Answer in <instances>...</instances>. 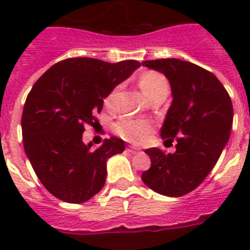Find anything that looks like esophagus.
I'll return each mask as SVG.
<instances>
[{
	"instance_id": "1",
	"label": "esophagus",
	"mask_w": 250,
	"mask_h": 250,
	"mask_svg": "<svg viewBox=\"0 0 250 250\" xmlns=\"http://www.w3.org/2000/svg\"><path fill=\"white\" fill-rule=\"evenodd\" d=\"M125 152L129 153V154H135V153L139 152V149L135 148V146H127V148H125Z\"/></svg>"
}]
</instances>
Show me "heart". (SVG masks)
I'll list each match as a JSON object with an SVG mask.
<instances>
[{
  "label": "heart",
  "mask_w": 250,
  "mask_h": 250,
  "mask_svg": "<svg viewBox=\"0 0 250 250\" xmlns=\"http://www.w3.org/2000/svg\"><path fill=\"white\" fill-rule=\"evenodd\" d=\"M141 89L144 92L148 98H150L153 94L158 93L161 90L168 89V84L167 80L162 74L157 71H145L141 74L140 79H139ZM118 88H114L105 100L106 106H113L117 97ZM113 131L117 133L118 136L125 139L131 143H141L145 137L148 136L150 132V125L148 122L140 121V119H133L129 117H122L119 118L113 125Z\"/></svg>",
  "instance_id": "b5f03b06"
}]
</instances>
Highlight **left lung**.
Listing matches in <instances>:
<instances>
[{"instance_id":"8db88e82","label":"left lung","mask_w":250,"mask_h":250,"mask_svg":"<svg viewBox=\"0 0 250 250\" xmlns=\"http://www.w3.org/2000/svg\"><path fill=\"white\" fill-rule=\"evenodd\" d=\"M143 64L170 82L172 102L161 136L176 139V150L146 149L152 165L141 179L157 193L180 197L196 189L219 160L232 128V102L217 76L197 64L176 58Z\"/></svg>"}]
</instances>
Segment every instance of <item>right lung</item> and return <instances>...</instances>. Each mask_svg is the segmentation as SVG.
Masks as SVG:
<instances>
[{
  "mask_svg": "<svg viewBox=\"0 0 250 250\" xmlns=\"http://www.w3.org/2000/svg\"><path fill=\"white\" fill-rule=\"evenodd\" d=\"M137 61L109 63L76 57L53 64L33 84L21 114L24 152L42 186L64 202L88 201L105 186L106 161L125 150L110 137L98 149L83 143L104 100L136 68Z\"/></svg>",
  "mask_w": 250,
  "mask_h": 250,
  "instance_id": "obj_1",
  "label": "right lung"
}]
</instances>
